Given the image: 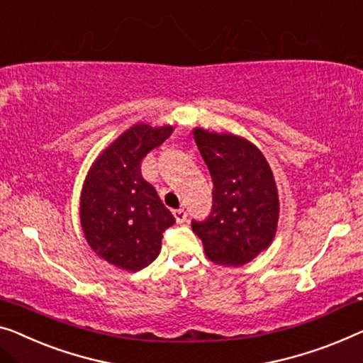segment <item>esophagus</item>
Here are the masks:
<instances>
[{
	"mask_svg": "<svg viewBox=\"0 0 363 363\" xmlns=\"http://www.w3.org/2000/svg\"><path fill=\"white\" fill-rule=\"evenodd\" d=\"M174 218H176V221L177 223H184V221L187 220V212L184 208H179V210H174Z\"/></svg>",
	"mask_w": 363,
	"mask_h": 363,
	"instance_id": "obj_1",
	"label": "esophagus"
}]
</instances>
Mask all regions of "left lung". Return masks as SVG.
I'll use <instances>...</instances> for the list:
<instances>
[{"label":"left lung","mask_w":363,"mask_h":363,"mask_svg":"<svg viewBox=\"0 0 363 363\" xmlns=\"http://www.w3.org/2000/svg\"><path fill=\"white\" fill-rule=\"evenodd\" d=\"M213 182L212 212L192 221L210 261L245 266L274 241L279 223V192L272 169L256 145L235 133L192 130Z\"/></svg>","instance_id":"1"}]
</instances>
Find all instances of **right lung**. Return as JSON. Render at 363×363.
<instances>
[{"mask_svg": "<svg viewBox=\"0 0 363 363\" xmlns=\"http://www.w3.org/2000/svg\"><path fill=\"white\" fill-rule=\"evenodd\" d=\"M172 130L135 123L97 156L81 189L79 220L86 241L97 256L127 272L158 257L163 231L176 221L140 169L145 156Z\"/></svg>", "mask_w": 363, "mask_h": 363, "instance_id": "obj_1", "label": "right lung"}]
</instances>
